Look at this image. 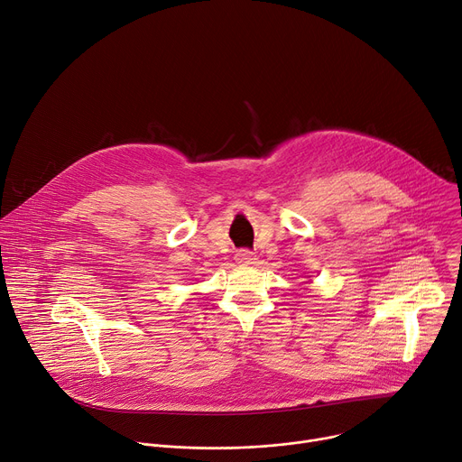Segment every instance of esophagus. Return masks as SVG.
<instances>
[{
	"label": "esophagus",
	"mask_w": 462,
	"mask_h": 462,
	"mask_svg": "<svg viewBox=\"0 0 462 462\" xmlns=\"http://www.w3.org/2000/svg\"><path fill=\"white\" fill-rule=\"evenodd\" d=\"M236 259L237 263H243V265H252V263H255V255L250 250H237Z\"/></svg>",
	"instance_id": "esophagus-1"
}]
</instances>
